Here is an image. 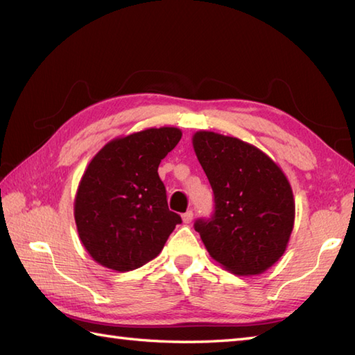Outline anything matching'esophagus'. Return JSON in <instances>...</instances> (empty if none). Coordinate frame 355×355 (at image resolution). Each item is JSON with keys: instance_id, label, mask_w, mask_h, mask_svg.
<instances>
[{"instance_id": "obj_1", "label": "esophagus", "mask_w": 355, "mask_h": 355, "mask_svg": "<svg viewBox=\"0 0 355 355\" xmlns=\"http://www.w3.org/2000/svg\"><path fill=\"white\" fill-rule=\"evenodd\" d=\"M182 218H183V223L184 224H189L192 221V218H193V212H192V210H187L186 214L182 215Z\"/></svg>"}]
</instances>
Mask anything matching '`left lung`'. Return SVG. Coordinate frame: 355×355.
Here are the masks:
<instances>
[{
    "label": "left lung",
    "instance_id": "1",
    "mask_svg": "<svg viewBox=\"0 0 355 355\" xmlns=\"http://www.w3.org/2000/svg\"><path fill=\"white\" fill-rule=\"evenodd\" d=\"M212 186L215 214L195 230L209 254L241 276L261 275L284 254L294 225V198L282 169L250 143L212 131L192 137Z\"/></svg>",
    "mask_w": 355,
    "mask_h": 355
}]
</instances>
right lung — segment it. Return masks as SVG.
<instances>
[{"instance_id": "add662e5", "label": "right lung", "mask_w": 355, "mask_h": 355, "mask_svg": "<svg viewBox=\"0 0 355 355\" xmlns=\"http://www.w3.org/2000/svg\"><path fill=\"white\" fill-rule=\"evenodd\" d=\"M182 131L148 128L108 141L88 163L74 198L82 245L101 266L131 271L154 259L182 218L171 212L158 164Z\"/></svg>"}]
</instances>
